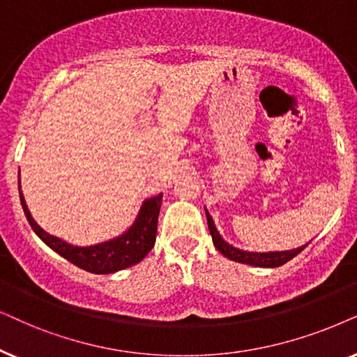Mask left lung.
Returning a JSON list of instances; mask_svg holds the SVG:
<instances>
[{
  "mask_svg": "<svg viewBox=\"0 0 357 357\" xmlns=\"http://www.w3.org/2000/svg\"><path fill=\"white\" fill-rule=\"evenodd\" d=\"M206 215H207L208 230H211L213 246H215V248L220 251L225 258L236 261V263L258 266V268H278V266L286 264L287 261L296 258V256L307 246V245H303V246H301V248L287 250V251H268V253H255V251H245V250L235 248V246L228 245L227 241L222 238L220 234H218V230L215 228V223H213V220H212L211 213H208L207 211H206Z\"/></svg>",
  "mask_w": 357,
  "mask_h": 357,
  "instance_id": "1",
  "label": "left lung"
}]
</instances>
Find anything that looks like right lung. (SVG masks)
I'll return each mask as SVG.
<instances>
[{
	"label": "right lung",
	"mask_w": 357,
	"mask_h": 357,
	"mask_svg": "<svg viewBox=\"0 0 357 357\" xmlns=\"http://www.w3.org/2000/svg\"><path fill=\"white\" fill-rule=\"evenodd\" d=\"M19 197H21V206L27 217V222H29L32 230L36 231V235L55 253L63 256L70 263L88 271V273L111 274L121 269L130 268V266L140 263L155 246L156 225H158L163 194L146 199L142 204L139 215H137L135 222L132 223V227L126 234L93 246H73L61 238L47 234L44 228L37 225L29 208H27L26 201H24L21 192V179H19Z\"/></svg>",
	"instance_id": "right-lung-1"
}]
</instances>
